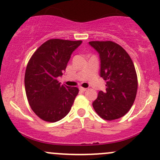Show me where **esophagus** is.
Listing matches in <instances>:
<instances>
[{
  "label": "esophagus",
  "mask_w": 160,
  "mask_h": 160,
  "mask_svg": "<svg viewBox=\"0 0 160 160\" xmlns=\"http://www.w3.org/2000/svg\"><path fill=\"white\" fill-rule=\"evenodd\" d=\"M87 90H88V88H82V87H80V91H86Z\"/></svg>",
  "instance_id": "obj_1"
}]
</instances>
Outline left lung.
<instances>
[{
    "mask_svg": "<svg viewBox=\"0 0 160 160\" xmlns=\"http://www.w3.org/2000/svg\"><path fill=\"white\" fill-rule=\"evenodd\" d=\"M99 54L100 76L106 81V91H100L92 103L94 109L105 120L124 116L134 104L138 90L134 65L128 52L112 41H90Z\"/></svg>",
    "mask_w": 160,
    "mask_h": 160,
    "instance_id": "8db88e82",
    "label": "left lung"
}]
</instances>
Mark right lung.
<instances>
[{"instance_id":"add662e5","label":"right lung","mask_w":160,"mask_h":160,"mask_svg":"<svg viewBox=\"0 0 160 160\" xmlns=\"http://www.w3.org/2000/svg\"><path fill=\"white\" fill-rule=\"evenodd\" d=\"M81 41L51 39L37 48L29 59L25 72V89L28 102L38 117L54 123L69 112L79 89L61 84L72 52Z\"/></svg>"}]
</instances>
